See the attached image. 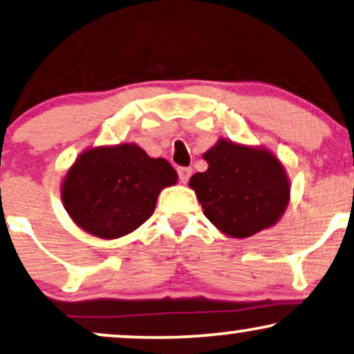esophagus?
Returning <instances> with one entry per match:
<instances>
[{"mask_svg":"<svg viewBox=\"0 0 354 354\" xmlns=\"http://www.w3.org/2000/svg\"><path fill=\"white\" fill-rule=\"evenodd\" d=\"M177 172H178V180H180L182 183H187L188 178H190V176H192L190 167H178Z\"/></svg>","mask_w":354,"mask_h":354,"instance_id":"1","label":"esophagus"}]
</instances>
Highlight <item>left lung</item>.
Segmentation results:
<instances>
[{
	"instance_id": "1",
	"label": "left lung",
	"mask_w": 354,
	"mask_h": 354,
	"mask_svg": "<svg viewBox=\"0 0 354 354\" xmlns=\"http://www.w3.org/2000/svg\"><path fill=\"white\" fill-rule=\"evenodd\" d=\"M203 159L208 169L196 172L188 185L219 231L244 239L281 218L289 201V182L272 153L219 140Z\"/></svg>"
}]
</instances>
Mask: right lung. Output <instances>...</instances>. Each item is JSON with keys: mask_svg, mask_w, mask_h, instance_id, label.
<instances>
[{"mask_svg": "<svg viewBox=\"0 0 354 354\" xmlns=\"http://www.w3.org/2000/svg\"><path fill=\"white\" fill-rule=\"evenodd\" d=\"M176 182V169L140 146H102L76 159L63 180L62 198L77 226L117 239L140 227L153 214L159 192Z\"/></svg>", "mask_w": 354, "mask_h": 354, "instance_id": "1", "label": "right lung"}]
</instances>
